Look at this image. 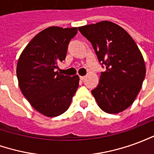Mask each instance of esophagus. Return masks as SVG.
I'll return each instance as SVG.
<instances>
[{"instance_id":"1","label":"esophagus","mask_w":154,"mask_h":154,"mask_svg":"<svg viewBox=\"0 0 154 154\" xmlns=\"http://www.w3.org/2000/svg\"><path fill=\"white\" fill-rule=\"evenodd\" d=\"M85 78H86V77H84V76H80V79L82 81L85 80Z\"/></svg>"}]
</instances>
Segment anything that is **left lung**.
<instances>
[{
    "label": "left lung",
    "mask_w": 154,
    "mask_h": 154,
    "mask_svg": "<svg viewBox=\"0 0 154 154\" xmlns=\"http://www.w3.org/2000/svg\"><path fill=\"white\" fill-rule=\"evenodd\" d=\"M91 43L98 60L106 66L91 93L101 110L118 114L130 106L142 87L145 63L132 37L113 22L78 27Z\"/></svg>",
    "instance_id": "left-lung-1"
}]
</instances>
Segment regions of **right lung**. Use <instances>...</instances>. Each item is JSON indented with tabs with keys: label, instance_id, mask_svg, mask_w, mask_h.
Returning <instances> with one entry per match:
<instances>
[{
	"label": "right lung",
	"instance_id": "add662e5",
	"mask_svg": "<svg viewBox=\"0 0 154 154\" xmlns=\"http://www.w3.org/2000/svg\"><path fill=\"white\" fill-rule=\"evenodd\" d=\"M77 28L52 26L32 38L19 57V87L32 106L48 117L64 113L79 86V77L56 72L67 55L68 44Z\"/></svg>",
	"mask_w": 154,
	"mask_h": 154
}]
</instances>
